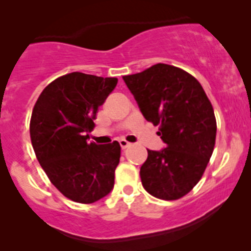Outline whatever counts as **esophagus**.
I'll use <instances>...</instances> for the list:
<instances>
[{
    "mask_svg": "<svg viewBox=\"0 0 251 251\" xmlns=\"http://www.w3.org/2000/svg\"><path fill=\"white\" fill-rule=\"evenodd\" d=\"M119 145H121L122 150H126V148L129 147L130 143L128 141H126V139H121V141H119Z\"/></svg>",
    "mask_w": 251,
    "mask_h": 251,
    "instance_id": "34e87169",
    "label": "esophagus"
}]
</instances>
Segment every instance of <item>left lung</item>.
<instances>
[{"instance_id":"obj_1","label":"left lung","mask_w":251,"mask_h":251,"mask_svg":"<svg viewBox=\"0 0 251 251\" xmlns=\"http://www.w3.org/2000/svg\"><path fill=\"white\" fill-rule=\"evenodd\" d=\"M123 80L166 143L165 150H147L139 172L142 185L157 199L178 200L200 181L214 152L211 101L196 77L174 65L156 64Z\"/></svg>"}]
</instances>
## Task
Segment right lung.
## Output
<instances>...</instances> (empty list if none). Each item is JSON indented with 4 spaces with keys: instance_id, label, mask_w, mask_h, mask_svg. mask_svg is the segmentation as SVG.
<instances>
[{
    "instance_id": "add662e5",
    "label": "right lung",
    "mask_w": 251,
    "mask_h": 251,
    "mask_svg": "<svg viewBox=\"0 0 251 251\" xmlns=\"http://www.w3.org/2000/svg\"><path fill=\"white\" fill-rule=\"evenodd\" d=\"M117 83V77L70 73L51 81L32 109L30 137L37 161L51 183L75 202H95L114 186L121 146L88 138L98 108Z\"/></svg>"
}]
</instances>
